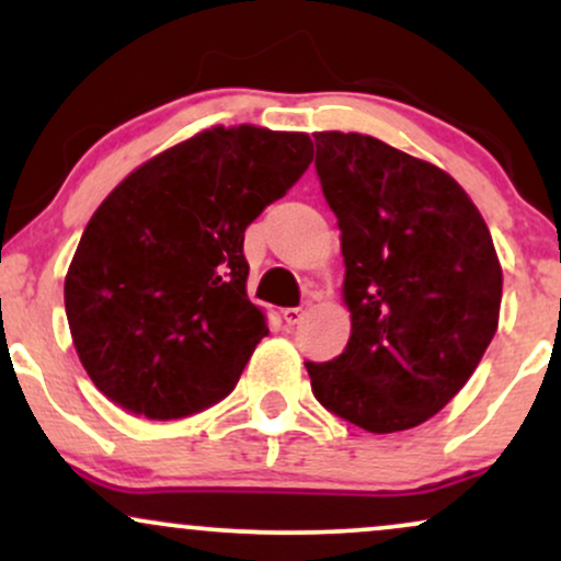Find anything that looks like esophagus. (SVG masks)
<instances>
[{
	"label": "esophagus",
	"mask_w": 561,
	"mask_h": 561,
	"mask_svg": "<svg viewBox=\"0 0 561 561\" xmlns=\"http://www.w3.org/2000/svg\"><path fill=\"white\" fill-rule=\"evenodd\" d=\"M302 317H306V311H302V308H285V311H282V319H285L287 327L300 324Z\"/></svg>",
	"instance_id": "1"
}]
</instances>
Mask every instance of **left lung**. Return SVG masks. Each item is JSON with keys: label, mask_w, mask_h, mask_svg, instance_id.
<instances>
[{"label": "left lung", "mask_w": 561, "mask_h": 561, "mask_svg": "<svg viewBox=\"0 0 561 561\" xmlns=\"http://www.w3.org/2000/svg\"><path fill=\"white\" fill-rule=\"evenodd\" d=\"M313 139L340 227L351 340L332 362H306L311 390L366 433H401L435 416L478 369L499 327V255L446 171L366 134Z\"/></svg>", "instance_id": "1"}]
</instances>
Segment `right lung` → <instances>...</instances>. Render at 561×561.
Returning a JSON list of instances; mask_svg holds the SVG:
<instances>
[{"label":"right lung","mask_w":561,"mask_h":561,"mask_svg":"<svg viewBox=\"0 0 561 561\" xmlns=\"http://www.w3.org/2000/svg\"><path fill=\"white\" fill-rule=\"evenodd\" d=\"M311 160L308 134L216 126L105 197L66 276L76 353L102 396L179 420L234 390L268 334L244 289V229Z\"/></svg>","instance_id":"obj_1"}]
</instances>
